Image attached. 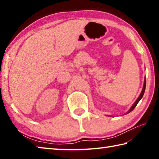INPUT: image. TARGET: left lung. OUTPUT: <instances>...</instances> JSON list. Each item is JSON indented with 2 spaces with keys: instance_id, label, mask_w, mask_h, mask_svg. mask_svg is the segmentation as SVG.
Masks as SVG:
<instances>
[{
  "instance_id": "1",
  "label": "left lung",
  "mask_w": 159,
  "mask_h": 159,
  "mask_svg": "<svg viewBox=\"0 0 159 159\" xmlns=\"http://www.w3.org/2000/svg\"><path fill=\"white\" fill-rule=\"evenodd\" d=\"M145 88H146V79H144V85H143V88H142V92L140 93V95H139V96L138 97V98L137 99V100L134 102V103L133 104V106L130 107V109H129V111L127 113H126L125 114H128V113L131 112L134 108H135V107L137 106V104H138V102H139V100H140V99L142 98V97H143V95H144V91H145Z\"/></svg>"
}]
</instances>
